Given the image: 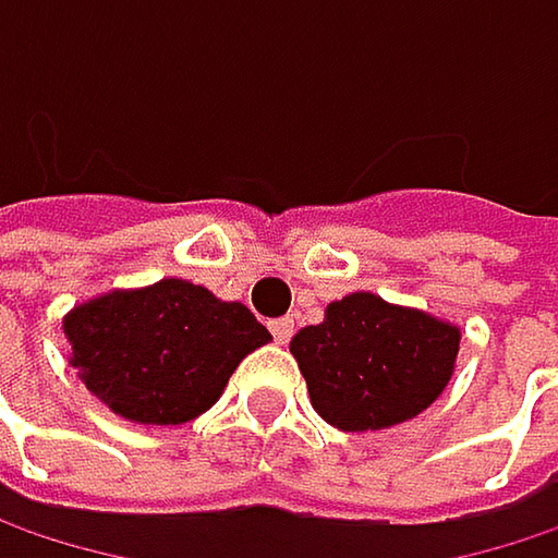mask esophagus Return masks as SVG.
<instances>
[{"label":"esophagus","mask_w":558,"mask_h":558,"mask_svg":"<svg viewBox=\"0 0 558 558\" xmlns=\"http://www.w3.org/2000/svg\"><path fill=\"white\" fill-rule=\"evenodd\" d=\"M271 336H275L278 345H287L290 336H293V319H287V316H283V319H275V323H271Z\"/></svg>","instance_id":"obj_1"}]
</instances>
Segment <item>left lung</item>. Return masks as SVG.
Here are the masks:
<instances>
[{"label":"left lung","instance_id":"obj_1","mask_svg":"<svg viewBox=\"0 0 558 558\" xmlns=\"http://www.w3.org/2000/svg\"><path fill=\"white\" fill-rule=\"evenodd\" d=\"M459 326L375 293H349L326 306L319 326L293 336L313 410L345 433L388 429L423 413L449 385Z\"/></svg>","mask_w":558,"mask_h":558}]
</instances>
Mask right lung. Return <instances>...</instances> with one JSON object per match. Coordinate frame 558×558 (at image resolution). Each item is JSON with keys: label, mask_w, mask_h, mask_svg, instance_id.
Masks as SVG:
<instances>
[{"label": "right lung", "mask_w": 558, "mask_h": 558, "mask_svg": "<svg viewBox=\"0 0 558 558\" xmlns=\"http://www.w3.org/2000/svg\"><path fill=\"white\" fill-rule=\"evenodd\" d=\"M63 336L86 390L145 426L196 420L239 362L271 342L248 306L180 278L86 300L63 316Z\"/></svg>", "instance_id": "add662e5"}]
</instances>
